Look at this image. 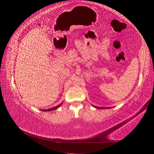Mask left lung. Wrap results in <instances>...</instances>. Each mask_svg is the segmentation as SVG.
<instances>
[{
	"label": "left lung",
	"mask_w": 154,
	"mask_h": 154,
	"mask_svg": "<svg viewBox=\"0 0 154 154\" xmlns=\"http://www.w3.org/2000/svg\"><path fill=\"white\" fill-rule=\"evenodd\" d=\"M95 108H97V109H104V108H101V107H97V106H94Z\"/></svg>",
	"instance_id": "left-lung-1"
}]
</instances>
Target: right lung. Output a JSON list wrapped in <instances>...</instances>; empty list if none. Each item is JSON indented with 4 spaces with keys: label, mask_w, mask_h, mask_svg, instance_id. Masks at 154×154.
<instances>
[{
    "label": "right lung",
    "mask_w": 154,
    "mask_h": 154,
    "mask_svg": "<svg viewBox=\"0 0 154 154\" xmlns=\"http://www.w3.org/2000/svg\"><path fill=\"white\" fill-rule=\"evenodd\" d=\"M61 105V104H59V105H57V106H55V107H53V108H51V109H47V110H43L44 111H51V110H55V109H57V108H59L60 107V106Z\"/></svg>",
    "instance_id": "obj_1"
}]
</instances>
